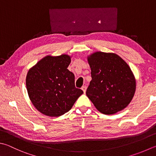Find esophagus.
Returning a JSON list of instances; mask_svg holds the SVG:
<instances>
[{"instance_id":"esophagus-1","label":"esophagus","mask_w":156,"mask_h":156,"mask_svg":"<svg viewBox=\"0 0 156 156\" xmlns=\"http://www.w3.org/2000/svg\"><path fill=\"white\" fill-rule=\"evenodd\" d=\"M81 89H82V90L83 91L84 93H86V89H87V86H83V87H81Z\"/></svg>"}]
</instances>
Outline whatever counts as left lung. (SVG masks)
<instances>
[{"mask_svg": "<svg viewBox=\"0 0 156 156\" xmlns=\"http://www.w3.org/2000/svg\"><path fill=\"white\" fill-rule=\"evenodd\" d=\"M91 80L86 95L100 112L114 114L131 102L136 90L134 75L118 55L98 51L87 58Z\"/></svg>", "mask_w": 156, "mask_h": 156, "instance_id": "obj_1", "label": "left lung"}]
</instances>
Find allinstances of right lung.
<instances>
[{"instance_id":"add662e5","label":"right lung","mask_w":156,"mask_h":156,"mask_svg":"<svg viewBox=\"0 0 156 156\" xmlns=\"http://www.w3.org/2000/svg\"><path fill=\"white\" fill-rule=\"evenodd\" d=\"M70 57L48 55L32 67L26 88L32 103L45 115L58 117L68 112L83 93L75 87V75L67 69Z\"/></svg>"}]
</instances>
